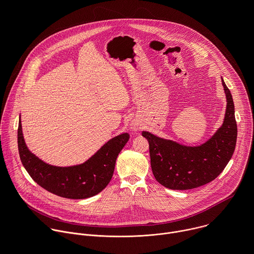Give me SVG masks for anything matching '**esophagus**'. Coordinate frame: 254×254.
Instances as JSON below:
<instances>
[{
  "instance_id": "esophagus-1",
  "label": "esophagus",
  "mask_w": 254,
  "mask_h": 254,
  "mask_svg": "<svg viewBox=\"0 0 254 254\" xmlns=\"http://www.w3.org/2000/svg\"><path fill=\"white\" fill-rule=\"evenodd\" d=\"M134 128H135V127H134Z\"/></svg>"
}]
</instances>
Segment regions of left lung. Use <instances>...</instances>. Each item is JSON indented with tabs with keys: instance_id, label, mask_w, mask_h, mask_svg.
Returning <instances> with one entry per match:
<instances>
[{
	"instance_id": "8db88e82",
	"label": "left lung",
	"mask_w": 254,
	"mask_h": 254,
	"mask_svg": "<svg viewBox=\"0 0 254 254\" xmlns=\"http://www.w3.org/2000/svg\"><path fill=\"white\" fill-rule=\"evenodd\" d=\"M222 84L227 99L224 123L207 142L186 147L142 131L150 143L153 174L164 187L189 190L203 186L218 177L230 161L235 150L237 125L232 95L223 79Z\"/></svg>"
}]
</instances>
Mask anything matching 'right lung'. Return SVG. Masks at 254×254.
<instances>
[{
	"mask_svg": "<svg viewBox=\"0 0 254 254\" xmlns=\"http://www.w3.org/2000/svg\"><path fill=\"white\" fill-rule=\"evenodd\" d=\"M128 138V133L120 134L85 163L62 168L50 166L33 155L24 141L21 121L18 127L19 155L28 174L45 190L68 199H85L101 192L111 182L117 158Z\"/></svg>",
	"mask_w": 254,
	"mask_h": 254,
	"instance_id": "right-lung-1",
	"label": "right lung"
}]
</instances>
